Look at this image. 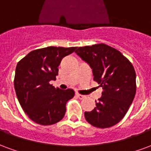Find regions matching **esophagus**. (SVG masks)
Returning a JSON list of instances; mask_svg holds the SVG:
<instances>
[{
  "label": "esophagus",
  "mask_w": 151,
  "mask_h": 151,
  "mask_svg": "<svg viewBox=\"0 0 151 151\" xmlns=\"http://www.w3.org/2000/svg\"><path fill=\"white\" fill-rule=\"evenodd\" d=\"M76 96L77 97H78L79 99H83V98H84V96L81 95V94L78 93V92H76Z\"/></svg>",
  "instance_id": "34e87169"
}]
</instances>
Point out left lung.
Masks as SVG:
<instances>
[{
  "instance_id": "8db88e82",
  "label": "left lung",
  "mask_w": 151,
  "mask_h": 151,
  "mask_svg": "<svg viewBox=\"0 0 151 151\" xmlns=\"http://www.w3.org/2000/svg\"><path fill=\"white\" fill-rule=\"evenodd\" d=\"M75 52L90 65L93 80L103 88L96 107L84 113L85 119L96 128L112 127L125 116L135 96L134 66L119 50L104 43L80 47Z\"/></svg>"
}]
</instances>
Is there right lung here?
<instances>
[{"instance_id": "obj_1", "label": "right lung", "mask_w": 151, "mask_h": 151, "mask_svg": "<svg viewBox=\"0 0 151 151\" xmlns=\"http://www.w3.org/2000/svg\"><path fill=\"white\" fill-rule=\"evenodd\" d=\"M77 47H48L32 50L17 63L14 88L29 118L42 125H54L63 118L66 104L73 98L72 89L61 90L50 84L56 80L59 65Z\"/></svg>"}]
</instances>
